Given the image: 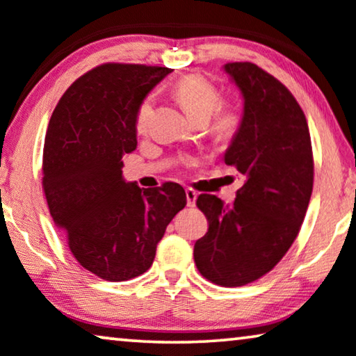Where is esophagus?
Masks as SVG:
<instances>
[{
    "instance_id": "1",
    "label": "esophagus",
    "mask_w": 356,
    "mask_h": 356,
    "mask_svg": "<svg viewBox=\"0 0 356 356\" xmlns=\"http://www.w3.org/2000/svg\"><path fill=\"white\" fill-rule=\"evenodd\" d=\"M185 195H187V204L188 207H195V203H197V192L192 188H187L185 190Z\"/></svg>"
}]
</instances>
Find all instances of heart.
I'll return each instance as SVG.
<instances>
[{"label": "heart", "mask_w": 356, "mask_h": 356, "mask_svg": "<svg viewBox=\"0 0 356 356\" xmlns=\"http://www.w3.org/2000/svg\"><path fill=\"white\" fill-rule=\"evenodd\" d=\"M172 95L190 119L195 122H207L214 114L213 132L219 138H230L238 127V114L232 109H219L221 93L213 83L198 76H187L177 80L172 87ZM152 116V97H147L138 104L135 114V129L137 132H145Z\"/></svg>", "instance_id": "b5f03b06"}]
</instances>
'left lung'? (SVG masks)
Instances as JSON below:
<instances>
[{"mask_svg": "<svg viewBox=\"0 0 356 356\" xmlns=\"http://www.w3.org/2000/svg\"><path fill=\"white\" fill-rule=\"evenodd\" d=\"M222 69L243 98L222 159L242 174L243 185L232 204L200 195L209 227L193 258L203 277L238 287L271 271L297 238L313 192V153L307 118L277 79L252 63Z\"/></svg>", "mask_w": 356, "mask_h": 356, "instance_id": "obj_1", "label": "left lung"}]
</instances>
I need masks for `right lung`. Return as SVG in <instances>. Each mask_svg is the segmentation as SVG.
Wrapping results in <instances>:
<instances>
[{
  "mask_svg": "<svg viewBox=\"0 0 356 356\" xmlns=\"http://www.w3.org/2000/svg\"><path fill=\"white\" fill-rule=\"evenodd\" d=\"M169 72L142 64L95 67L66 90L48 124L49 213L77 261L111 282L152 266L168 224L187 204L179 184L140 188L122 177V156L137 148L138 104Z\"/></svg>",
  "mask_w": 356,
  "mask_h": 356,
  "instance_id": "right-lung-1",
  "label": "right lung"
}]
</instances>
